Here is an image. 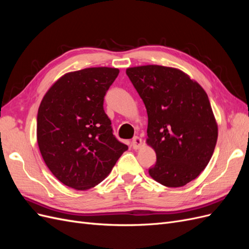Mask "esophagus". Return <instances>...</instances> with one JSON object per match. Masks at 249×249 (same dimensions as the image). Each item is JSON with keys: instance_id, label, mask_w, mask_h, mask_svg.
I'll return each mask as SVG.
<instances>
[{"instance_id": "1", "label": "esophagus", "mask_w": 249, "mask_h": 249, "mask_svg": "<svg viewBox=\"0 0 249 249\" xmlns=\"http://www.w3.org/2000/svg\"><path fill=\"white\" fill-rule=\"evenodd\" d=\"M142 146V140L139 137H135L132 140V147L134 149H139Z\"/></svg>"}]
</instances>
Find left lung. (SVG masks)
Segmentation results:
<instances>
[{"label": "left lung", "instance_id": "1", "mask_svg": "<svg viewBox=\"0 0 249 249\" xmlns=\"http://www.w3.org/2000/svg\"><path fill=\"white\" fill-rule=\"evenodd\" d=\"M125 71L147 111L146 143L157 156L149 176L163 186H185L207 167L216 146L218 125L208 94L175 67L149 64Z\"/></svg>", "mask_w": 249, "mask_h": 249}]
</instances>
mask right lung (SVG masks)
Segmentation results:
<instances>
[{
	"label": "right lung",
	"instance_id": "add662e5",
	"mask_svg": "<svg viewBox=\"0 0 249 249\" xmlns=\"http://www.w3.org/2000/svg\"><path fill=\"white\" fill-rule=\"evenodd\" d=\"M119 73L89 67L60 77L44 94L37 114V143L57 179L88 190L108 177L127 146L112 134L104 97Z\"/></svg>",
	"mask_w": 249,
	"mask_h": 249
}]
</instances>
